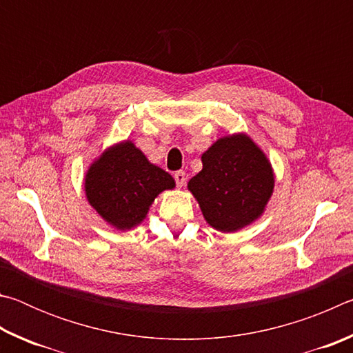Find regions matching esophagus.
Masks as SVG:
<instances>
[{
  "label": "esophagus",
  "instance_id": "1",
  "mask_svg": "<svg viewBox=\"0 0 353 353\" xmlns=\"http://www.w3.org/2000/svg\"><path fill=\"white\" fill-rule=\"evenodd\" d=\"M174 181L179 188H182L185 185V181H187V176H185L183 171H176L174 172Z\"/></svg>",
  "mask_w": 353,
  "mask_h": 353
}]
</instances>
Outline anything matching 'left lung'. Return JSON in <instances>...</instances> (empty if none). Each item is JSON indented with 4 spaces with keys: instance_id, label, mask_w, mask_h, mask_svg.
Instances as JSON below:
<instances>
[{
    "instance_id": "8db88e82",
    "label": "left lung",
    "mask_w": 353,
    "mask_h": 353,
    "mask_svg": "<svg viewBox=\"0 0 353 353\" xmlns=\"http://www.w3.org/2000/svg\"><path fill=\"white\" fill-rule=\"evenodd\" d=\"M207 223L235 232L260 216L271 198L274 174L255 143L246 135L218 140L202 154V171L188 182Z\"/></svg>"
}]
</instances>
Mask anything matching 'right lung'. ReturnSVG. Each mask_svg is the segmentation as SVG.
<instances>
[{"instance_id": "1", "label": "right lung", "mask_w": 353, "mask_h": 353, "mask_svg": "<svg viewBox=\"0 0 353 353\" xmlns=\"http://www.w3.org/2000/svg\"><path fill=\"white\" fill-rule=\"evenodd\" d=\"M174 185L171 174L149 163L134 143L124 141L105 151L90 166L85 193L107 223L126 230L141 223L155 196Z\"/></svg>"}]
</instances>
